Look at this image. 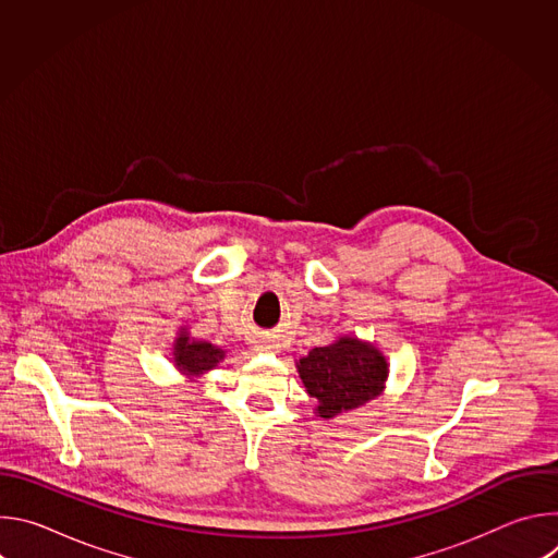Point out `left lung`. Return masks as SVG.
I'll return each mask as SVG.
<instances>
[{
  "label": "left lung",
  "instance_id": "8db88e82",
  "mask_svg": "<svg viewBox=\"0 0 558 558\" xmlns=\"http://www.w3.org/2000/svg\"><path fill=\"white\" fill-rule=\"evenodd\" d=\"M306 392L317 400L315 413L331 420L364 407L384 390L386 357L368 342L340 338L329 347H315L298 362Z\"/></svg>",
  "mask_w": 558,
  "mask_h": 558
}]
</instances>
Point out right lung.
<instances>
[{"instance_id": "obj_1", "label": "right lung", "mask_w": 558, "mask_h": 558, "mask_svg": "<svg viewBox=\"0 0 558 558\" xmlns=\"http://www.w3.org/2000/svg\"><path fill=\"white\" fill-rule=\"evenodd\" d=\"M222 357V349L203 340H192L185 329H181L179 338L174 340V366L187 377H201L203 373L211 371Z\"/></svg>"}]
</instances>
